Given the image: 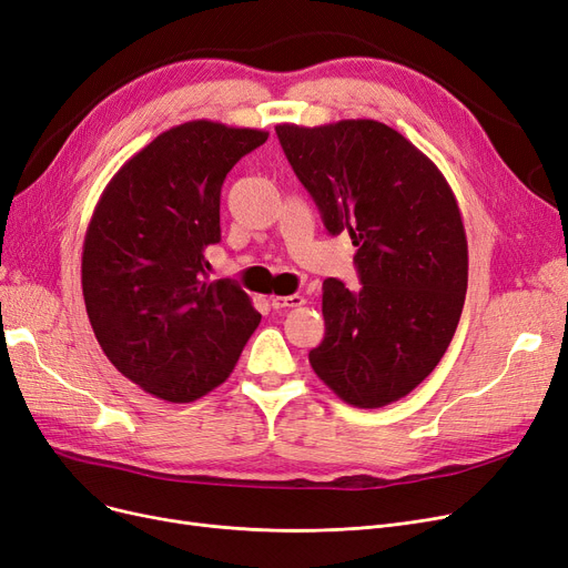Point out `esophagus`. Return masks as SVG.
<instances>
[{"label": "esophagus", "instance_id": "34e87169", "mask_svg": "<svg viewBox=\"0 0 568 568\" xmlns=\"http://www.w3.org/2000/svg\"><path fill=\"white\" fill-rule=\"evenodd\" d=\"M306 304V297L302 295H287V297H271V306L273 308H295V306H302Z\"/></svg>", "mask_w": 568, "mask_h": 568}]
</instances>
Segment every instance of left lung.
<instances>
[{
  "label": "left lung",
  "mask_w": 568,
  "mask_h": 568,
  "mask_svg": "<svg viewBox=\"0 0 568 568\" xmlns=\"http://www.w3.org/2000/svg\"><path fill=\"white\" fill-rule=\"evenodd\" d=\"M329 234L346 229L363 287L323 283L325 337L308 353L344 403L384 407L443 358L466 302L468 241L443 171L390 125H276Z\"/></svg>",
  "instance_id": "8db88e82"
}]
</instances>
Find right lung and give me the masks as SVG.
Returning <instances> with one entry per match:
<instances>
[{"instance_id":"right-lung-1","label":"right lung","mask_w":568,"mask_h":568,"mask_svg":"<svg viewBox=\"0 0 568 568\" xmlns=\"http://www.w3.org/2000/svg\"><path fill=\"white\" fill-rule=\"evenodd\" d=\"M268 138L196 119L156 135L100 194L81 290L108 361L144 393L194 403L229 379L262 316L231 281H210L226 173Z\"/></svg>"}]
</instances>
